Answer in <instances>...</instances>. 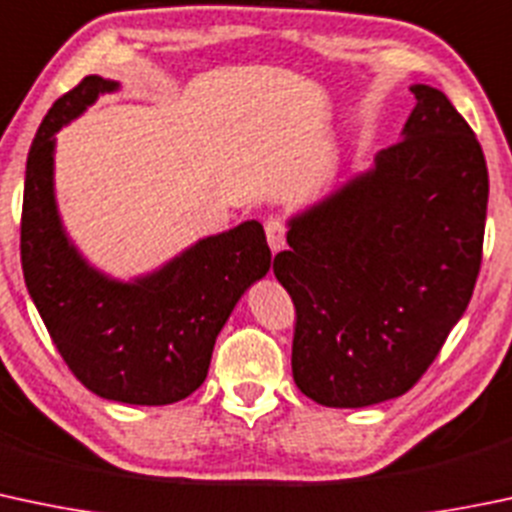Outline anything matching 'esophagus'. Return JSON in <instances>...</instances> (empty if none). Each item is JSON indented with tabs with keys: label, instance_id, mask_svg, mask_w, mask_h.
Here are the masks:
<instances>
[{
	"label": "esophagus",
	"instance_id": "esophagus-1",
	"mask_svg": "<svg viewBox=\"0 0 512 512\" xmlns=\"http://www.w3.org/2000/svg\"><path fill=\"white\" fill-rule=\"evenodd\" d=\"M265 233H267V245H270L272 255H277L279 250L287 247V228L279 218H270L265 223Z\"/></svg>",
	"mask_w": 512,
	"mask_h": 512
}]
</instances>
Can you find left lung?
<instances>
[{"instance_id":"1","label":"left lung","mask_w":512,"mask_h":512,"mask_svg":"<svg viewBox=\"0 0 512 512\" xmlns=\"http://www.w3.org/2000/svg\"><path fill=\"white\" fill-rule=\"evenodd\" d=\"M400 142L287 220L274 277L297 306L294 383L324 407L395 400L432 365L481 270L488 169L432 85Z\"/></svg>"}]
</instances>
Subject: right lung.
Masks as SVG:
<instances>
[{
  "instance_id": "right-lung-1",
  "label": "right lung",
  "mask_w": 512,
  "mask_h": 512,
  "mask_svg": "<svg viewBox=\"0 0 512 512\" xmlns=\"http://www.w3.org/2000/svg\"><path fill=\"white\" fill-rule=\"evenodd\" d=\"M117 80L88 75L53 102L26 159L21 267L58 353L90 392L125 405H171L203 385L218 333L270 272L257 220L196 240L152 272L117 279L68 235L56 198V134Z\"/></svg>"
}]
</instances>
